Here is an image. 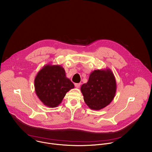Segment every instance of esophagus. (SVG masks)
<instances>
[{
  "label": "esophagus",
  "instance_id": "esophagus-1",
  "mask_svg": "<svg viewBox=\"0 0 152 152\" xmlns=\"http://www.w3.org/2000/svg\"><path fill=\"white\" fill-rule=\"evenodd\" d=\"M75 87L76 88H79L80 87V85H81V83H75Z\"/></svg>",
  "mask_w": 152,
  "mask_h": 152
}]
</instances>
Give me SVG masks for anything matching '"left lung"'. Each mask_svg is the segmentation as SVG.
Masks as SVG:
<instances>
[{
	"label": "left lung",
	"instance_id": "obj_1",
	"mask_svg": "<svg viewBox=\"0 0 152 152\" xmlns=\"http://www.w3.org/2000/svg\"><path fill=\"white\" fill-rule=\"evenodd\" d=\"M86 104L93 110H100L109 104L116 91V83L109 68L94 70L90 74L87 83L81 87Z\"/></svg>",
	"mask_w": 152,
	"mask_h": 152
}]
</instances>
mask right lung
<instances>
[{
  "instance_id": "obj_1",
  "label": "right lung",
  "mask_w": 152,
  "mask_h": 152,
  "mask_svg": "<svg viewBox=\"0 0 152 152\" xmlns=\"http://www.w3.org/2000/svg\"><path fill=\"white\" fill-rule=\"evenodd\" d=\"M36 93L44 105L57 107L66 93L74 88L66 77L64 68L60 65L47 64L37 73L34 79Z\"/></svg>"
}]
</instances>
